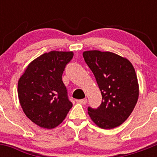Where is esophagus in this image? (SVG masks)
<instances>
[{"label": "esophagus", "instance_id": "esophagus-1", "mask_svg": "<svg viewBox=\"0 0 157 157\" xmlns=\"http://www.w3.org/2000/svg\"><path fill=\"white\" fill-rule=\"evenodd\" d=\"M78 103L82 104V105H86L87 103V99L86 98H84V99H81V100H77L76 101Z\"/></svg>", "mask_w": 157, "mask_h": 157}]
</instances>
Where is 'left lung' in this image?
Segmentation results:
<instances>
[{
	"label": "left lung",
	"instance_id": "1",
	"mask_svg": "<svg viewBox=\"0 0 157 157\" xmlns=\"http://www.w3.org/2000/svg\"><path fill=\"white\" fill-rule=\"evenodd\" d=\"M82 55L102 95L98 108L88 107L91 120L103 129L121 125L134 110L139 94L134 67L128 59L110 52L92 50Z\"/></svg>",
	"mask_w": 157,
	"mask_h": 157
}]
</instances>
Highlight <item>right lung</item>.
I'll list each match as a JSON object with an SVG mask.
<instances>
[{
  "mask_svg": "<svg viewBox=\"0 0 157 157\" xmlns=\"http://www.w3.org/2000/svg\"><path fill=\"white\" fill-rule=\"evenodd\" d=\"M73 56L72 52L44 53L28 65L19 78L18 96L22 109L39 127H57L71 109L62 75Z\"/></svg>",
  "mask_w": 157,
  "mask_h": 157,
  "instance_id": "obj_1",
  "label": "right lung"
}]
</instances>
